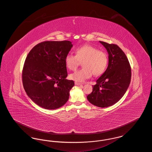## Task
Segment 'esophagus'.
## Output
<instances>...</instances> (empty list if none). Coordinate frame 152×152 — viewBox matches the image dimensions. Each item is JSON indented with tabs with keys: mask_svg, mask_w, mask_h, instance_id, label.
Masks as SVG:
<instances>
[{
	"mask_svg": "<svg viewBox=\"0 0 152 152\" xmlns=\"http://www.w3.org/2000/svg\"><path fill=\"white\" fill-rule=\"evenodd\" d=\"M75 84L76 86H81L82 84V83H79V82H76V81L75 82Z\"/></svg>",
	"mask_w": 152,
	"mask_h": 152,
	"instance_id": "1",
	"label": "esophagus"
}]
</instances>
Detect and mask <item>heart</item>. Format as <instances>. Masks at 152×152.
<instances>
[{"label":"heart","mask_w":152,"mask_h":152,"mask_svg":"<svg viewBox=\"0 0 152 152\" xmlns=\"http://www.w3.org/2000/svg\"><path fill=\"white\" fill-rule=\"evenodd\" d=\"M76 55L68 53L65 57L66 66L71 71L75 70L82 62L83 68L69 75V78L76 82H83L90 78L102 75L108 65V58L104 51H99L92 45L85 44L77 47Z\"/></svg>","instance_id":"b5f03b06"}]
</instances>
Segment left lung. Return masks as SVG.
<instances>
[{
  "label": "left lung",
  "instance_id": "8db88e82",
  "mask_svg": "<svg viewBox=\"0 0 152 152\" xmlns=\"http://www.w3.org/2000/svg\"><path fill=\"white\" fill-rule=\"evenodd\" d=\"M100 43L108 53V66L93 86L87 99L95 106L105 108L116 104L125 94L130 84L131 68L126 55L117 45Z\"/></svg>",
  "mask_w": 152,
  "mask_h": 152
}]
</instances>
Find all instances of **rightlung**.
Segmentation results:
<instances>
[{
  "label": "right lung",
  "instance_id": "obj_1",
  "mask_svg": "<svg viewBox=\"0 0 152 152\" xmlns=\"http://www.w3.org/2000/svg\"><path fill=\"white\" fill-rule=\"evenodd\" d=\"M70 41H45L29 51L22 71V81L28 96L37 105L55 109L69 99L75 86L68 76L65 56L72 47Z\"/></svg>",
  "mask_w": 152,
  "mask_h": 152
}]
</instances>
